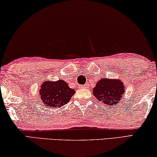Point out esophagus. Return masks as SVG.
Returning <instances> with one entry per match:
<instances>
[{"mask_svg":"<svg viewBox=\"0 0 157 157\" xmlns=\"http://www.w3.org/2000/svg\"><path fill=\"white\" fill-rule=\"evenodd\" d=\"M87 87V85H86V84H84V85L82 86H80V88H82V89H85Z\"/></svg>","mask_w":157,"mask_h":157,"instance_id":"34e87169","label":"esophagus"}]
</instances>
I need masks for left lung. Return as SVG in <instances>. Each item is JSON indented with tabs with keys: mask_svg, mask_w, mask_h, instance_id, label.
Wrapping results in <instances>:
<instances>
[{
	"mask_svg": "<svg viewBox=\"0 0 157 157\" xmlns=\"http://www.w3.org/2000/svg\"><path fill=\"white\" fill-rule=\"evenodd\" d=\"M125 92L123 82L119 79L102 78L93 89V94L100 103L107 105L118 104Z\"/></svg>",
	"mask_w": 157,
	"mask_h": 157,
	"instance_id": "1",
	"label": "left lung"
}]
</instances>
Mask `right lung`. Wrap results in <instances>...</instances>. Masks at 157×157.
I'll return each instance as SVG.
<instances>
[{"label":"right lung","instance_id":"obj_1","mask_svg":"<svg viewBox=\"0 0 157 157\" xmlns=\"http://www.w3.org/2000/svg\"><path fill=\"white\" fill-rule=\"evenodd\" d=\"M75 93L74 89L70 88L63 79L56 82L46 81L40 89V101H43L47 106L59 108L69 102Z\"/></svg>","mask_w":157,"mask_h":157}]
</instances>
